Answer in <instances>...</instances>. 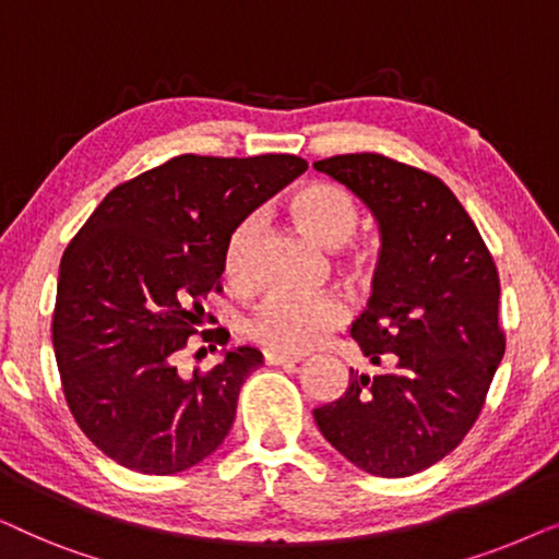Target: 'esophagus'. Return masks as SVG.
I'll return each instance as SVG.
<instances>
[{
    "label": "esophagus",
    "mask_w": 559,
    "mask_h": 559,
    "mask_svg": "<svg viewBox=\"0 0 559 559\" xmlns=\"http://www.w3.org/2000/svg\"><path fill=\"white\" fill-rule=\"evenodd\" d=\"M300 361H302V356H287V354H277V350H264L266 366H295Z\"/></svg>",
    "instance_id": "esophagus-1"
}]
</instances>
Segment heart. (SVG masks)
I'll return each instance as SVG.
<instances>
[{
	"label": "heart",
	"mask_w": 559,
	"mask_h": 559,
	"mask_svg": "<svg viewBox=\"0 0 559 559\" xmlns=\"http://www.w3.org/2000/svg\"><path fill=\"white\" fill-rule=\"evenodd\" d=\"M287 209L295 224L312 241L328 249H338L356 234L358 209L346 190L328 180L305 182L289 195ZM259 231V218L247 216L231 228L224 247V274L231 282L247 280L249 247ZM354 264L364 266V251H356ZM348 318L346 302L338 295L297 297L274 293L251 310L247 318V333L259 346L277 350V354H302L318 346L328 333L343 325Z\"/></svg>",
	"instance_id": "b5f03b06"
}]
</instances>
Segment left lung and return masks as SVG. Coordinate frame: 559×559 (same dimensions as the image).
I'll use <instances>...</instances> for the list:
<instances>
[{"label":"left lung","instance_id":"left-lung-1","mask_svg":"<svg viewBox=\"0 0 559 559\" xmlns=\"http://www.w3.org/2000/svg\"><path fill=\"white\" fill-rule=\"evenodd\" d=\"M379 221L369 308L350 335L379 366L312 415L323 438L381 478L430 468L461 445L486 404L507 335L499 272L445 182L377 152L318 159Z\"/></svg>","mask_w":559,"mask_h":559}]
</instances>
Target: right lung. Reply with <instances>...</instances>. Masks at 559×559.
Listing matches in <instances>:
<instances>
[{"label":"right lung","instance_id":"obj_1","mask_svg":"<svg viewBox=\"0 0 559 559\" xmlns=\"http://www.w3.org/2000/svg\"><path fill=\"white\" fill-rule=\"evenodd\" d=\"M305 170L295 155H178L114 188L68 243L52 348L68 409L111 461L170 476L224 442L262 354L241 346L193 373L180 354L201 300L224 289L226 236ZM203 341L224 346L228 333Z\"/></svg>","mask_w":559,"mask_h":559}]
</instances>
